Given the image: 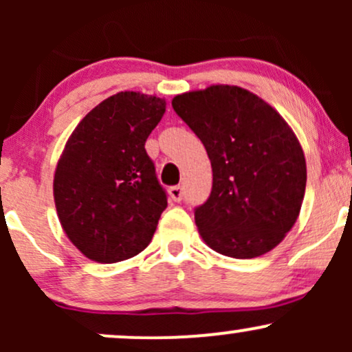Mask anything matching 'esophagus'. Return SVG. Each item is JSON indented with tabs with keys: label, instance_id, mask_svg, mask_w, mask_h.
Masks as SVG:
<instances>
[{
	"label": "esophagus",
	"instance_id": "1",
	"mask_svg": "<svg viewBox=\"0 0 352 352\" xmlns=\"http://www.w3.org/2000/svg\"><path fill=\"white\" fill-rule=\"evenodd\" d=\"M168 195H170V199L173 201H180L184 199V188H182L180 185H173V187L168 188Z\"/></svg>",
	"mask_w": 352,
	"mask_h": 352
}]
</instances>
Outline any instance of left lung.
I'll use <instances>...</instances> for the list:
<instances>
[{
    "label": "left lung",
    "instance_id": "obj_1",
    "mask_svg": "<svg viewBox=\"0 0 352 352\" xmlns=\"http://www.w3.org/2000/svg\"><path fill=\"white\" fill-rule=\"evenodd\" d=\"M172 107L212 162V192L195 208L205 243L232 258L273 250L300 215L306 188L305 153L289 125L236 86L180 94Z\"/></svg>",
    "mask_w": 352,
    "mask_h": 352
}]
</instances>
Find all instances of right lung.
I'll return each instance as SVG.
<instances>
[{"label":"right lung","instance_id":"1","mask_svg":"<svg viewBox=\"0 0 352 352\" xmlns=\"http://www.w3.org/2000/svg\"><path fill=\"white\" fill-rule=\"evenodd\" d=\"M165 100L119 92L80 120L54 175L59 221L74 246L99 263L135 256L151 243L167 192L145 140Z\"/></svg>","mask_w":352,"mask_h":352}]
</instances>
